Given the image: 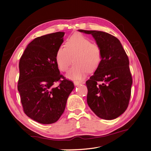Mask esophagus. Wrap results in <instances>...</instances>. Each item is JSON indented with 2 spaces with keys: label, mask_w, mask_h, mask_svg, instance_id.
Returning a JSON list of instances; mask_svg holds the SVG:
<instances>
[{
  "label": "esophagus",
  "mask_w": 151,
  "mask_h": 151,
  "mask_svg": "<svg viewBox=\"0 0 151 151\" xmlns=\"http://www.w3.org/2000/svg\"><path fill=\"white\" fill-rule=\"evenodd\" d=\"M74 83L76 86H78L81 84H84V82L83 81H74Z\"/></svg>",
  "instance_id": "1"
}]
</instances>
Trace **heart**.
Here are the masks:
<instances>
[{
	"instance_id": "obj_1",
	"label": "heart",
	"mask_w": 151,
	"mask_h": 151,
	"mask_svg": "<svg viewBox=\"0 0 151 151\" xmlns=\"http://www.w3.org/2000/svg\"><path fill=\"white\" fill-rule=\"evenodd\" d=\"M65 47H60L56 52L55 60L60 70L66 72L74 62L66 76L70 79H80L88 72H94L99 67L103 58L102 49L97 43L80 33L68 38Z\"/></svg>"
}]
</instances>
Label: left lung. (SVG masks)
<instances>
[{"mask_svg":"<svg viewBox=\"0 0 151 151\" xmlns=\"http://www.w3.org/2000/svg\"><path fill=\"white\" fill-rule=\"evenodd\" d=\"M79 31L92 35L103 52L101 64L86 82L87 103L98 117L115 119L129 104L132 77L129 57L115 36L99 31Z\"/></svg>","mask_w":151,"mask_h":151,"instance_id":"8db88e82","label":"left lung"}]
</instances>
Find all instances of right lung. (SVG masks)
Instances as JSON below:
<instances>
[{
    "label": "right lung",
    "instance_id": "obj_1",
    "mask_svg": "<svg viewBox=\"0 0 151 151\" xmlns=\"http://www.w3.org/2000/svg\"><path fill=\"white\" fill-rule=\"evenodd\" d=\"M64 32L40 36L29 43L20 58L17 89L26 115L42 124L56 122L65 110L72 81L60 74L55 60ZM58 82L57 87L54 84Z\"/></svg>",
    "mask_w": 151,
    "mask_h": 151
}]
</instances>
